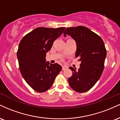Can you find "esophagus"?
<instances>
[{
  "label": "esophagus",
  "mask_w": 120,
  "mask_h": 120,
  "mask_svg": "<svg viewBox=\"0 0 120 120\" xmlns=\"http://www.w3.org/2000/svg\"><path fill=\"white\" fill-rule=\"evenodd\" d=\"M67 69V67H66V66H63L62 67V69L63 70V71H64V70H66Z\"/></svg>",
  "instance_id": "obj_1"
}]
</instances>
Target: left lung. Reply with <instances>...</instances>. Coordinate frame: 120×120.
Returning a JSON list of instances; mask_svg holds the SVG:
<instances>
[{
  "label": "left lung",
  "instance_id": "1",
  "mask_svg": "<svg viewBox=\"0 0 120 120\" xmlns=\"http://www.w3.org/2000/svg\"><path fill=\"white\" fill-rule=\"evenodd\" d=\"M69 35L77 45L75 57L81 62L80 67H69L72 75L69 78L70 86L78 93L89 90L99 79L104 69L107 56L104 42L98 35L87 27L79 26L67 27L64 35Z\"/></svg>",
  "mask_w": 120,
  "mask_h": 120
}]
</instances>
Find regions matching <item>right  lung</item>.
<instances>
[{"instance_id": "add662e5", "label": "right lung", "mask_w": 120, "mask_h": 120, "mask_svg": "<svg viewBox=\"0 0 120 120\" xmlns=\"http://www.w3.org/2000/svg\"><path fill=\"white\" fill-rule=\"evenodd\" d=\"M65 27H38L21 39L17 52L20 72L35 91L43 93L51 87L61 65L46 61V53Z\"/></svg>"}]
</instances>
